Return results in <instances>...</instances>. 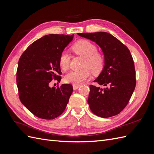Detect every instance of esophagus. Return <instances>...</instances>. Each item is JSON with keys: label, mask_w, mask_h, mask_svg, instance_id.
I'll return each instance as SVG.
<instances>
[{"label": "esophagus", "mask_w": 154, "mask_h": 154, "mask_svg": "<svg viewBox=\"0 0 154 154\" xmlns=\"http://www.w3.org/2000/svg\"><path fill=\"white\" fill-rule=\"evenodd\" d=\"M79 87H80L79 85H73V89L74 90L77 89Z\"/></svg>", "instance_id": "34e87169"}]
</instances>
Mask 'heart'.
Instances as JSON below:
<instances>
[{
    "label": "heart",
    "instance_id": "obj_1",
    "mask_svg": "<svg viewBox=\"0 0 154 154\" xmlns=\"http://www.w3.org/2000/svg\"><path fill=\"white\" fill-rule=\"evenodd\" d=\"M75 54L84 58L81 70L72 71L65 76L64 80L67 83L81 85L91 76V71L94 73H99L102 69L104 59L103 55L97 51V46L87 40L77 42L71 48ZM59 63L62 70L66 71L69 67L70 57L66 51L60 54Z\"/></svg>",
    "mask_w": 154,
    "mask_h": 154
}]
</instances>
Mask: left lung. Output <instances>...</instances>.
Listing matches in <instances>:
<instances>
[{
	"instance_id": "8db88e82",
	"label": "left lung",
	"mask_w": 154,
	"mask_h": 154,
	"mask_svg": "<svg viewBox=\"0 0 154 154\" xmlns=\"http://www.w3.org/2000/svg\"><path fill=\"white\" fill-rule=\"evenodd\" d=\"M77 34L99 45L104 57L103 69L94 81L103 88L90 85L87 100L90 109L102 118L117 115L128 103L136 87L132 55L125 45L107 32Z\"/></svg>"
}]
</instances>
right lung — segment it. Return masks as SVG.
I'll list each match as a JSON object with an SVG mask.
<instances>
[{
  "instance_id": "add662e5",
  "label": "right lung",
  "mask_w": 154,
  "mask_h": 154,
  "mask_svg": "<svg viewBox=\"0 0 154 154\" xmlns=\"http://www.w3.org/2000/svg\"><path fill=\"white\" fill-rule=\"evenodd\" d=\"M74 35L49 34L38 39L24 51L18 61L16 83L21 103L35 116L51 120L63 112L73 86L50 87L52 79L60 82V54Z\"/></svg>"
}]
</instances>
